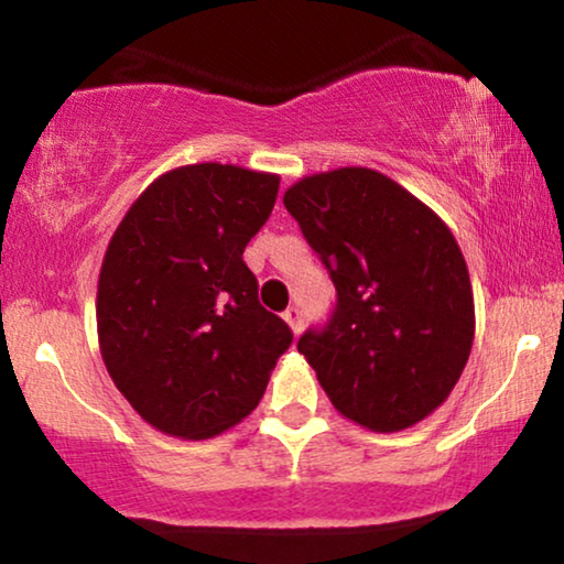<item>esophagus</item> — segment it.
I'll return each instance as SVG.
<instances>
[{"mask_svg":"<svg viewBox=\"0 0 564 564\" xmlns=\"http://www.w3.org/2000/svg\"><path fill=\"white\" fill-rule=\"evenodd\" d=\"M284 321H288V326L292 328V334H300L303 332V311H297V308H288L284 311V316H282Z\"/></svg>","mask_w":564,"mask_h":564,"instance_id":"1","label":"esophagus"}]
</instances>
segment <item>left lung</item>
<instances>
[{
  "instance_id": "8db88e82",
  "label": "left lung",
  "mask_w": 564,
  "mask_h": 564,
  "mask_svg": "<svg viewBox=\"0 0 564 564\" xmlns=\"http://www.w3.org/2000/svg\"><path fill=\"white\" fill-rule=\"evenodd\" d=\"M336 288L324 328L300 336L336 412L399 433L451 397L474 341V292L448 225L389 175L336 167L284 192Z\"/></svg>"
}]
</instances>
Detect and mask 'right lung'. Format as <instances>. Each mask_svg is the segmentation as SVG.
Here are the masks:
<instances>
[{
    "instance_id": "1",
    "label": "right lung",
    "mask_w": 564,
    "mask_h": 564,
    "mask_svg": "<svg viewBox=\"0 0 564 564\" xmlns=\"http://www.w3.org/2000/svg\"><path fill=\"white\" fill-rule=\"evenodd\" d=\"M280 175L173 167L139 194L106 248L98 345L123 399L160 433L207 441L264 397L292 332L259 303L243 251Z\"/></svg>"
}]
</instances>
